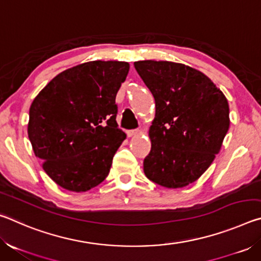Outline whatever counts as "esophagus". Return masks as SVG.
Masks as SVG:
<instances>
[{
	"label": "esophagus",
	"instance_id": "1",
	"mask_svg": "<svg viewBox=\"0 0 261 261\" xmlns=\"http://www.w3.org/2000/svg\"><path fill=\"white\" fill-rule=\"evenodd\" d=\"M127 134V136L129 137H134V136H137V135H139V130H129L126 132Z\"/></svg>",
	"mask_w": 261,
	"mask_h": 261
}]
</instances>
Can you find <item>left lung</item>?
Wrapping results in <instances>:
<instances>
[{
  "mask_svg": "<svg viewBox=\"0 0 261 261\" xmlns=\"http://www.w3.org/2000/svg\"><path fill=\"white\" fill-rule=\"evenodd\" d=\"M135 68L155 100L144 173L161 187H187L220 152L230 124L228 100L206 74L189 65L146 60L135 62Z\"/></svg>",
  "mask_w": 261,
  "mask_h": 261,
  "instance_id": "1",
  "label": "left lung"
}]
</instances>
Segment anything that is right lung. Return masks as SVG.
Here are the masks:
<instances>
[{"instance_id":"right-lung-1","label":"right lung","mask_w":261,"mask_h":261,"mask_svg":"<svg viewBox=\"0 0 261 261\" xmlns=\"http://www.w3.org/2000/svg\"><path fill=\"white\" fill-rule=\"evenodd\" d=\"M129 69L127 62H85L57 74L34 98L29 138L61 188L85 192L108 176L126 138L117 127L115 99Z\"/></svg>"}]
</instances>
